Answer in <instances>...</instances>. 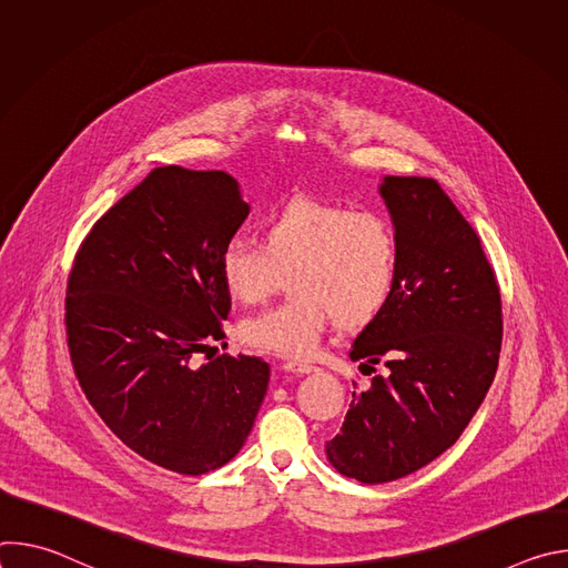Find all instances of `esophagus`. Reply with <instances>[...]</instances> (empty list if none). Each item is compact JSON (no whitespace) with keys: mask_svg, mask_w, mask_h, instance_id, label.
Here are the masks:
<instances>
[{"mask_svg":"<svg viewBox=\"0 0 568 568\" xmlns=\"http://www.w3.org/2000/svg\"><path fill=\"white\" fill-rule=\"evenodd\" d=\"M283 368H285L287 373H296V375H307V373H314V371H316V366L310 364V362H285Z\"/></svg>","mask_w":568,"mask_h":568,"instance_id":"esophagus-1","label":"esophagus"}]
</instances>
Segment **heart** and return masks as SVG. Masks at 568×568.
I'll use <instances>...</instances> for the list:
<instances>
[{
    "mask_svg": "<svg viewBox=\"0 0 568 568\" xmlns=\"http://www.w3.org/2000/svg\"><path fill=\"white\" fill-rule=\"evenodd\" d=\"M397 270V237L382 213L310 197L267 215L261 242L235 235L220 252L222 285L240 303H261L290 278V301L240 326L242 342L281 357H310L331 316L346 331L371 323L390 301Z\"/></svg>",
    "mask_w": 568,
    "mask_h": 568,
    "instance_id": "b5f03b06",
    "label": "heart"
}]
</instances>
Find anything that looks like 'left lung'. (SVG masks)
Segmentation results:
<instances>
[{
    "label": "left lung",
    "instance_id": "obj_1",
    "mask_svg": "<svg viewBox=\"0 0 568 568\" xmlns=\"http://www.w3.org/2000/svg\"><path fill=\"white\" fill-rule=\"evenodd\" d=\"M399 270L351 359L386 375L353 390L333 467L362 483L407 476L449 449L488 393L501 353V294L471 224L432 178H384Z\"/></svg>",
    "mask_w": 568,
    "mask_h": 568
}]
</instances>
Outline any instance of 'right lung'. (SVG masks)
I'll use <instances>...</instances> for the list:
<instances>
[{
	"mask_svg": "<svg viewBox=\"0 0 568 568\" xmlns=\"http://www.w3.org/2000/svg\"><path fill=\"white\" fill-rule=\"evenodd\" d=\"M250 215L224 171L154 169L80 245L64 326L80 388L145 460L197 476L245 445L270 364L195 353L224 339L231 296L220 252Z\"/></svg>",
	"mask_w": 568,
	"mask_h": 568,
	"instance_id": "add662e5",
	"label": "right lung"
}]
</instances>
